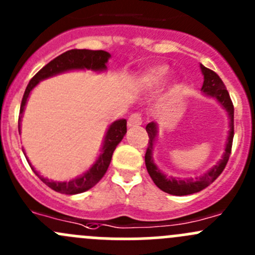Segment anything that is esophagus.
Instances as JSON below:
<instances>
[{
	"label": "esophagus",
	"mask_w": 255,
	"mask_h": 255,
	"mask_svg": "<svg viewBox=\"0 0 255 255\" xmlns=\"http://www.w3.org/2000/svg\"><path fill=\"white\" fill-rule=\"evenodd\" d=\"M142 115L139 112H134L128 118V127H137V126L142 125Z\"/></svg>",
	"instance_id": "obj_1"
}]
</instances>
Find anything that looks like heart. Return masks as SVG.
Listing matches in <instances>:
<instances>
[{"label":"heart","mask_w":255,"mask_h":255,"mask_svg":"<svg viewBox=\"0 0 255 255\" xmlns=\"http://www.w3.org/2000/svg\"><path fill=\"white\" fill-rule=\"evenodd\" d=\"M166 74H168V68L166 66H155V68L146 71V74L143 78V81L146 85H149V86H154V85L160 84L165 79Z\"/></svg>","instance_id":"b5f03b06"}]
</instances>
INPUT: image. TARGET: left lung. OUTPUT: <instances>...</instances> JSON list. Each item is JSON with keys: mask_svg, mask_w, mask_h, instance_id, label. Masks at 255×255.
Wrapping results in <instances>:
<instances>
[{"mask_svg": "<svg viewBox=\"0 0 255 255\" xmlns=\"http://www.w3.org/2000/svg\"><path fill=\"white\" fill-rule=\"evenodd\" d=\"M202 74H204V85H202V91L205 94H207L208 96L215 97L218 100V102H221L223 107L226 109V111L228 112L230 116V135H228L227 139V145H226L225 154H223V158L221 159L220 163L217 165L213 166L210 171L206 174H204L202 176L196 177V179H175V177L165 176L163 173H160L158 168L155 166V164L153 163V159H151V151H153V145L155 142L156 132H158V127L154 122H150L146 125L145 129L148 133V148L145 151V166L146 170H148L149 175H150L151 180L154 181V184L159 187L160 190H163L164 192L170 195H175V196H185V195H191L196 194V192L201 191L205 187H207L208 185L212 184L218 176L222 174V171L225 170L226 165L228 163V159H230L231 150H232V143H233V135H235V127H233V118H235V107H233L232 100H231L230 94H228L227 89H226L225 84L221 80L220 76L215 73L211 69L206 68V66L201 65Z\"/></svg>", "mask_w": 255, "mask_h": 255, "instance_id": "obj_1", "label": "left lung"}]
</instances>
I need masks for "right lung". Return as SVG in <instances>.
Wrapping results in <instances>:
<instances>
[{
	"mask_svg": "<svg viewBox=\"0 0 255 255\" xmlns=\"http://www.w3.org/2000/svg\"><path fill=\"white\" fill-rule=\"evenodd\" d=\"M110 53L105 50H89V49H71V50L65 51V53L60 54L59 56H56L55 59H53L51 61H49L45 66H43L32 79H30L29 84H28L27 89H25L24 95H23L22 104H20V110H19V117H18V130H19V123H20V117H22V113L24 111V106L27 104V99L29 96L30 91H32L33 87L40 81V80H44L50 76L56 75V74H60L63 71L68 70H74V69H91V70H105L106 69V64L110 59ZM127 133V121L126 120H120L113 122L110 126L109 130L106 133V137H105L104 145H102L101 154H100L99 159L96 160V163L92 165V168L87 171L86 174H84L82 176L78 177V179H74L69 182H58V181H51V180L44 179L43 176H40L37 171L34 170L32 165H30L29 160L27 159V161L29 163L30 168L34 171L35 175L39 176V179L44 182L47 186L50 187L51 190L56 192H60V194H66V195H75L80 194V192L87 191L89 189H91L92 186L97 184L100 180L104 177L106 174L107 169H109L110 163H111L112 154L115 151L116 146L118 145V143L123 139L125 134Z\"/></svg>",
	"mask_w": 255,
	"mask_h": 255,
	"instance_id": "add662e5",
	"label": "right lung"
}]
</instances>
